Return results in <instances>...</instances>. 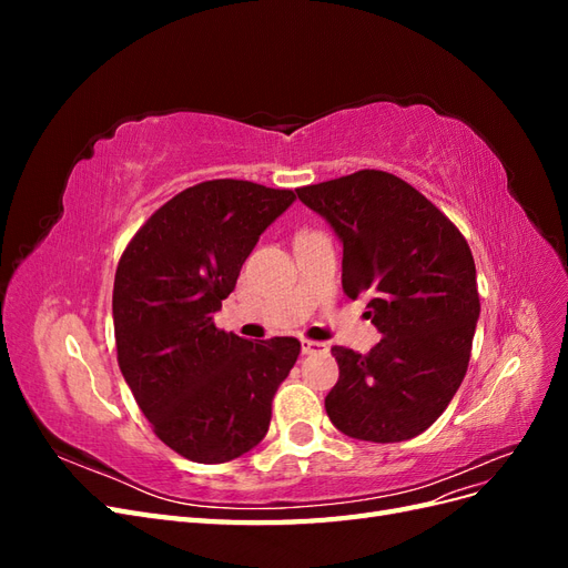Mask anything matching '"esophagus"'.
Segmentation results:
<instances>
[{
	"mask_svg": "<svg viewBox=\"0 0 568 568\" xmlns=\"http://www.w3.org/2000/svg\"><path fill=\"white\" fill-rule=\"evenodd\" d=\"M301 351L303 355H313V353H326L329 351V346L322 341H313V338H301Z\"/></svg>",
	"mask_w": 568,
	"mask_h": 568,
	"instance_id": "obj_1",
	"label": "esophagus"
}]
</instances>
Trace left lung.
Returning <instances> with one entry per match:
<instances>
[{
	"label": "left lung",
	"mask_w": 568,
	"mask_h": 568,
	"mask_svg": "<svg viewBox=\"0 0 568 568\" xmlns=\"http://www.w3.org/2000/svg\"><path fill=\"white\" fill-rule=\"evenodd\" d=\"M343 242L341 284L369 296L382 341L363 355L334 346L338 382L324 398L341 434L400 443L450 405L469 367L480 313L476 265L453 220L384 170L296 189Z\"/></svg>",
	"instance_id": "left-lung-1"
}]
</instances>
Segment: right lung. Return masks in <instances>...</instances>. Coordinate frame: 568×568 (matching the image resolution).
Returning <instances> with one entry per match:
<instances>
[{
  "mask_svg": "<svg viewBox=\"0 0 568 568\" xmlns=\"http://www.w3.org/2000/svg\"><path fill=\"white\" fill-rule=\"evenodd\" d=\"M294 199L246 180L201 182L163 203L120 255L118 365L153 434L186 459L220 464L255 448L296 365L298 338L246 341L213 322L257 239Z\"/></svg>",
  "mask_w": 568,
  "mask_h": 568,
  "instance_id": "obj_1",
  "label": "right lung"
}]
</instances>
